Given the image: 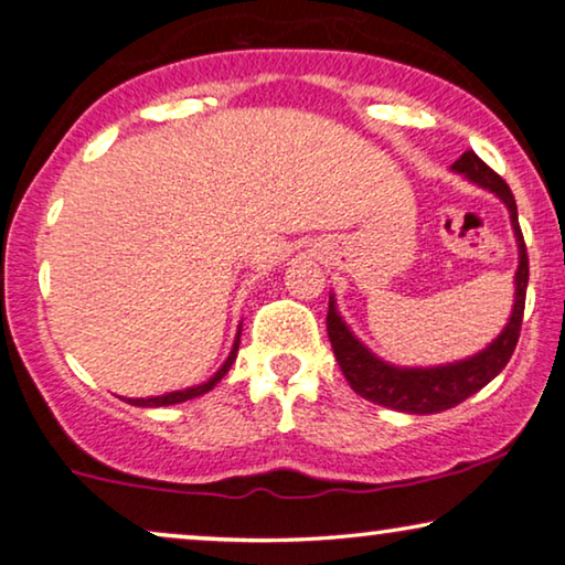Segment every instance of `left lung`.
Segmentation results:
<instances>
[{
  "mask_svg": "<svg viewBox=\"0 0 565 565\" xmlns=\"http://www.w3.org/2000/svg\"><path fill=\"white\" fill-rule=\"evenodd\" d=\"M452 169L470 182L481 184V188L491 190L501 203L509 207V218H512V228L516 236V246H520V267L514 275V308L512 319L504 327V331L486 347L483 352L473 354V358L450 362V365L439 367H396L375 358L358 337L352 334L350 327L342 321L334 296H329V313H327V331L331 350L342 367L347 383L352 385L354 393L362 398L373 401L377 406L396 408V412L406 414H437L445 408H452L473 396L489 385L501 370L507 367L509 358H512L516 339L522 331V316H524V296H527V280H530V262H527V246H524V236L520 228V218H516V203L509 184L493 172L489 164H483L473 151H466L455 161Z\"/></svg>",
  "mask_w": 565,
  "mask_h": 565,
  "instance_id": "8db88e82",
  "label": "left lung"
}]
</instances>
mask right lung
<instances>
[{
	"label": "right lung",
	"instance_id": "1",
	"mask_svg": "<svg viewBox=\"0 0 565 565\" xmlns=\"http://www.w3.org/2000/svg\"><path fill=\"white\" fill-rule=\"evenodd\" d=\"M242 329H238V334H236V342H234V350H231V354H228V360L223 362L221 365V370L218 373H215L211 381H205V383H200V385H192V388H184V391H172V393H164V396H151V398H126L128 404H134V406H143V408H157V406H172V404H182V401H190V398H198V396H203V393H207V391H213V385L221 381L223 375L228 373L231 370V365H234V360H236V352H238V342H242Z\"/></svg>",
	"mask_w": 565,
	"mask_h": 565
}]
</instances>
